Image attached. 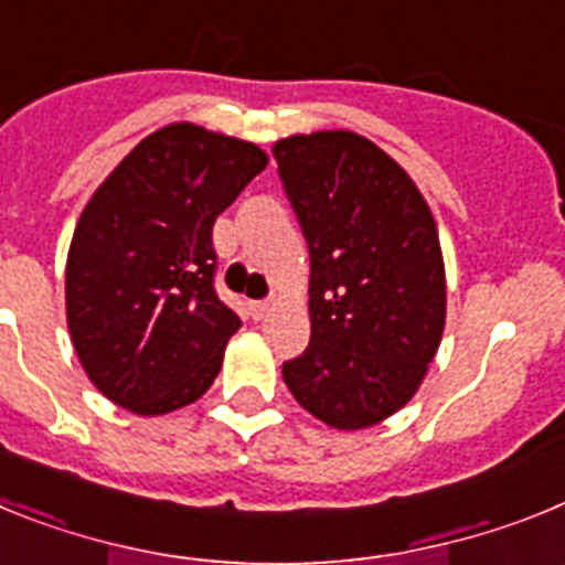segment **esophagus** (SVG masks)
<instances>
[{"label": "esophagus", "instance_id": "esophagus-1", "mask_svg": "<svg viewBox=\"0 0 565 565\" xmlns=\"http://www.w3.org/2000/svg\"><path fill=\"white\" fill-rule=\"evenodd\" d=\"M271 306H274V299H259V302H252V306H248V311H252L254 319H263L268 317Z\"/></svg>", "mask_w": 565, "mask_h": 565}]
</instances>
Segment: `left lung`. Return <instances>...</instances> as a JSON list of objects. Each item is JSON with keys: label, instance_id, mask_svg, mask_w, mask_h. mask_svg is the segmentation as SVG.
<instances>
[{"label": "left lung", "instance_id": "left-lung-1", "mask_svg": "<svg viewBox=\"0 0 565 565\" xmlns=\"http://www.w3.org/2000/svg\"><path fill=\"white\" fill-rule=\"evenodd\" d=\"M311 254V344L288 391L333 430H364L416 396L447 322L436 217L391 154L351 129L274 143Z\"/></svg>", "mask_w": 565, "mask_h": 565}]
</instances>
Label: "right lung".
Listing matches in <instances>:
<instances>
[{
    "instance_id": "add662e5",
    "label": "right lung",
    "mask_w": 565,
    "mask_h": 565,
    "mask_svg": "<svg viewBox=\"0 0 565 565\" xmlns=\"http://www.w3.org/2000/svg\"><path fill=\"white\" fill-rule=\"evenodd\" d=\"M268 154L178 121L154 129L84 206L70 239L64 306L98 393L135 416L198 402L243 326L214 294L212 228Z\"/></svg>"
}]
</instances>
